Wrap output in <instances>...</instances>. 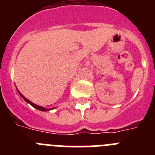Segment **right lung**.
<instances>
[{
    "label": "right lung",
    "instance_id": "obj_1",
    "mask_svg": "<svg viewBox=\"0 0 155 155\" xmlns=\"http://www.w3.org/2000/svg\"><path fill=\"white\" fill-rule=\"evenodd\" d=\"M18 93L19 94H20V95H21V97H22L23 98V99L25 100V102H28V104H30V105H31V106H33L34 108H35V109H39V110H40V111H49V110H51V109H46V108H44V107H42V106H39V105H35V104H34L33 102H31V101H29V100L28 99V98H25V96H23L22 94H21V92H20V91H18Z\"/></svg>",
    "mask_w": 155,
    "mask_h": 155
}]
</instances>
